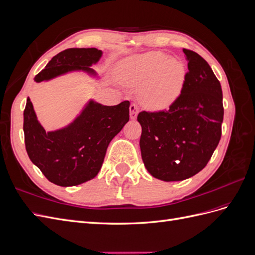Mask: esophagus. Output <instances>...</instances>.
Instances as JSON below:
<instances>
[{
	"label": "esophagus",
	"mask_w": 255,
	"mask_h": 255,
	"mask_svg": "<svg viewBox=\"0 0 255 255\" xmlns=\"http://www.w3.org/2000/svg\"><path fill=\"white\" fill-rule=\"evenodd\" d=\"M137 114H138V106L136 104L132 103L129 106V118L132 120L136 119Z\"/></svg>",
	"instance_id": "obj_1"
}]
</instances>
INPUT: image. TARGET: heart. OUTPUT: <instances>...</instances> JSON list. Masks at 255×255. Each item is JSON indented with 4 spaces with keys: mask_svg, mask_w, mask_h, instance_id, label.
Returning a JSON list of instances; mask_svg holds the SVG:
<instances>
[{
    "mask_svg": "<svg viewBox=\"0 0 255 255\" xmlns=\"http://www.w3.org/2000/svg\"><path fill=\"white\" fill-rule=\"evenodd\" d=\"M119 74L128 84H142L139 89L142 104L150 110L160 111L168 109L181 95L186 68L179 59L152 51L127 59Z\"/></svg>",
    "mask_w": 255,
    "mask_h": 255,
    "instance_id": "1",
    "label": "heart"
}]
</instances>
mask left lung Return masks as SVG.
I'll return each mask as SVG.
<instances>
[{"label":"left lung","instance_id":"left-lung-1","mask_svg":"<svg viewBox=\"0 0 255 255\" xmlns=\"http://www.w3.org/2000/svg\"><path fill=\"white\" fill-rule=\"evenodd\" d=\"M183 52L188 72L180 97L167 111L141 112L137 117L144 167L165 182L186 180L201 171L221 137V85L199 54Z\"/></svg>","mask_w":255,"mask_h":255}]
</instances>
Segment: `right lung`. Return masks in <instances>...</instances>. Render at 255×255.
I'll return each mask as SVG.
<instances>
[{"instance_id": "obj_1", "label": "right lung", "mask_w": 255, "mask_h": 255, "mask_svg": "<svg viewBox=\"0 0 255 255\" xmlns=\"http://www.w3.org/2000/svg\"><path fill=\"white\" fill-rule=\"evenodd\" d=\"M102 55L103 52L96 48L67 49L54 56L34 81L48 82L78 71L99 80L91 66ZM128 101L107 106L90 99L69 125L47 132L27 98L23 130L28 157L58 186H75L92 180L102 167L107 146L128 121Z\"/></svg>"}]
</instances>
